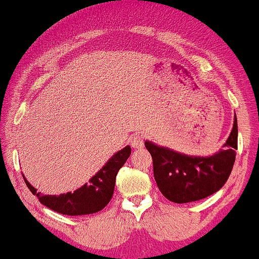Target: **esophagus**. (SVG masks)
<instances>
[{
    "instance_id": "1",
    "label": "esophagus",
    "mask_w": 259,
    "mask_h": 259,
    "mask_svg": "<svg viewBox=\"0 0 259 259\" xmlns=\"http://www.w3.org/2000/svg\"><path fill=\"white\" fill-rule=\"evenodd\" d=\"M131 145H132V148L136 150H140L144 148V136L136 135L132 139H131Z\"/></svg>"
}]
</instances>
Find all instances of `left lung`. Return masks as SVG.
Masks as SVG:
<instances>
[{
    "label": "left lung",
    "instance_id": "1",
    "mask_svg": "<svg viewBox=\"0 0 259 259\" xmlns=\"http://www.w3.org/2000/svg\"><path fill=\"white\" fill-rule=\"evenodd\" d=\"M154 162V177L161 193L173 203H190L211 196L228 180L238 149V122L223 149L206 157L188 156L145 142Z\"/></svg>",
    "mask_w": 259,
    "mask_h": 259
}]
</instances>
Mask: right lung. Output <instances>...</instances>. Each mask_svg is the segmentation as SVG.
I'll return each mask as SVG.
<instances>
[{
  "mask_svg": "<svg viewBox=\"0 0 259 259\" xmlns=\"http://www.w3.org/2000/svg\"><path fill=\"white\" fill-rule=\"evenodd\" d=\"M130 155L131 148L124 146L89 180V184H85L74 192L61 193L59 196H55V194L41 196V193L37 192L36 188L28 183L24 175L22 178L31 192L37 196L39 202L49 209L62 215H89V213L101 211L110 202L114 193L117 171L126 163Z\"/></svg>",
  "mask_w": 259,
  "mask_h": 259,
  "instance_id": "1",
  "label": "right lung"
}]
</instances>
